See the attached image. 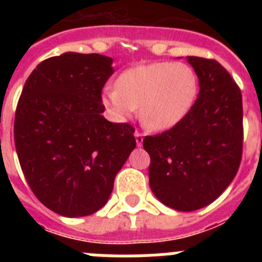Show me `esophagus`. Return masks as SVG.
Wrapping results in <instances>:
<instances>
[{
	"mask_svg": "<svg viewBox=\"0 0 262 262\" xmlns=\"http://www.w3.org/2000/svg\"><path fill=\"white\" fill-rule=\"evenodd\" d=\"M135 139H136V145L140 147L143 144V134L139 133V131H135Z\"/></svg>",
	"mask_w": 262,
	"mask_h": 262,
	"instance_id": "esophagus-1",
	"label": "esophagus"
}]
</instances>
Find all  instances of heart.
<instances>
[{
	"label": "heart",
	"mask_w": 262,
	"mask_h": 262,
	"mask_svg": "<svg viewBox=\"0 0 262 262\" xmlns=\"http://www.w3.org/2000/svg\"><path fill=\"white\" fill-rule=\"evenodd\" d=\"M198 92L190 67L161 61L136 66L107 86L102 102L117 120H127L140 106V120L148 128L165 131L178 124L193 107Z\"/></svg>",
	"instance_id": "b5f03b06"
}]
</instances>
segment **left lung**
<instances>
[{"label": "left lung", "instance_id": "left-lung-1", "mask_svg": "<svg viewBox=\"0 0 262 262\" xmlns=\"http://www.w3.org/2000/svg\"><path fill=\"white\" fill-rule=\"evenodd\" d=\"M200 94L186 117L165 133L145 136L149 186L160 202L194 211L214 202L239 170L243 155L240 88L216 60L187 56Z\"/></svg>", "mask_w": 262, "mask_h": 262}]
</instances>
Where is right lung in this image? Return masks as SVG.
Returning a JSON list of instances; mask_svg holds the SVG:
<instances>
[{"mask_svg":"<svg viewBox=\"0 0 262 262\" xmlns=\"http://www.w3.org/2000/svg\"><path fill=\"white\" fill-rule=\"evenodd\" d=\"M113 59L66 52L38 64L14 119V142L32 193L62 216L102 209L117 173L136 145L128 123L102 117V89Z\"/></svg>","mask_w":262,"mask_h":262,"instance_id":"obj_1","label":"right lung"}]
</instances>
